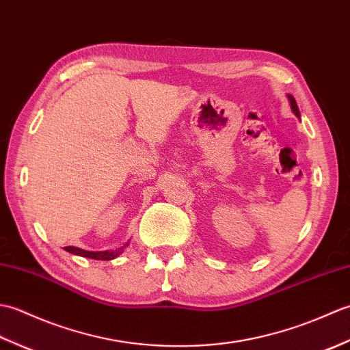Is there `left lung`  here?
Listing matches in <instances>:
<instances>
[{
	"mask_svg": "<svg viewBox=\"0 0 350 350\" xmlns=\"http://www.w3.org/2000/svg\"><path fill=\"white\" fill-rule=\"evenodd\" d=\"M287 99H288V103H290V109H292V113L299 118L301 120V113H299V108L298 105H296V100L292 94H287Z\"/></svg>",
	"mask_w": 350,
	"mask_h": 350,
	"instance_id": "left-lung-1",
	"label": "left lung"
}]
</instances>
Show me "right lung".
<instances>
[{
	"instance_id": "1",
	"label": "right lung",
	"mask_w": 350,
	"mask_h": 350,
	"mask_svg": "<svg viewBox=\"0 0 350 350\" xmlns=\"http://www.w3.org/2000/svg\"><path fill=\"white\" fill-rule=\"evenodd\" d=\"M129 241L126 242L122 248H118L116 251H85V250H81L77 247H66L64 250L70 252V254H75V256H81V257H87V258H94V260H113L116 257H118L123 252V250L128 247Z\"/></svg>"
}]
</instances>
